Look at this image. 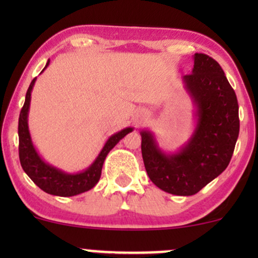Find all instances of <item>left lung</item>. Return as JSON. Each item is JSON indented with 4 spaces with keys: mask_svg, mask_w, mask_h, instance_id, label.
Listing matches in <instances>:
<instances>
[{
    "mask_svg": "<svg viewBox=\"0 0 258 258\" xmlns=\"http://www.w3.org/2000/svg\"><path fill=\"white\" fill-rule=\"evenodd\" d=\"M191 74L183 76L195 105V130L176 153L160 149L153 132L143 130L142 156L149 178L166 193L197 194L226 170L239 136V105L221 65L194 54Z\"/></svg>",
    "mask_w": 258,
    "mask_h": 258,
    "instance_id": "8db88e82",
    "label": "left lung"
}]
</instances>
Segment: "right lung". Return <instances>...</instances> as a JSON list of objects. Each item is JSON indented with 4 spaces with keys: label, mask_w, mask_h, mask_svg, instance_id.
Instances as JSON below:
<instances>
[{
    "label": "right lung",
    "mask_w": 258,
    "mask_h": 258,
    "mask_svg": "<svg viewBox=\"0 0 258 258\" xmlns=\"http://www.w3.org/2000/svg\"><path fill=\"white\" fill-rule=\"evenodd\" d=\"M48 64L49 59L44 69L48 67ZM35 81H36V78L32 80L30 86H29L25 96V103L19 115L18 135H19L20 165L32 182L46 193L57 195V197H74V195L85 193L98 183L106 155L121 139L125 137L127 133L133 131V127H126V128L110 136L108 141L105 142L103 149L100 150L98 156L90 165V167L78 173L64 172V171L59 170V168L44 161L40 156V154L37 153L36 148L34 147V143L31 141L28 125V115L29 108H30L31 91L34 88Z\"/></svg>",
    "instance_id": "right-lung-1"
}]
</instances>
